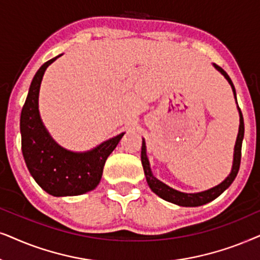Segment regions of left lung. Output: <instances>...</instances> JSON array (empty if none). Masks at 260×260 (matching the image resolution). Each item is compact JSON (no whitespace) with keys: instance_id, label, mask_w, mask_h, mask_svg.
I'll use <instances>...</instances> for the list:
<instances>
[{"instance_id":"left-lung-1","label":"left lung","mask_w":260,"mask_h":260,"mask_svg":"<svg viewBox=\"0 0 260 260\" xmlns=\"http://www.w3.org/2000/svg\"><path fill=\"white\" fill-rule=\"evenodd\" d=\"M213 67L215 68L216 70L219 71L224 78L227 79L228 83H230L231 88H232V90H233L235 102H237V92H235V88L233 85V82H232V79L230 78V76H228L227 72L224 71L222 68H220L219 65L213 64ZM237 108H238V112H239V117H240V119H239L240 123H239V132H238L237 141H235V145H234L233 165H232V170L230 172V175H228L227 177L220 183V184L213 186V188H210L208 190H205V191L192 192V193L182 192V191H178V190H176L174 188H171V186L166 185L165 183H162L161 181H159L158 178H155L153 174H152L150 161H148L147 153H146V143H145V139L143 138V146H141V164H143L145 176H146L147 184L151 188L152 191L155 193V195L161 197L162 200L168 201V202L175 203V205L181 206V207H199V206L206 205V203L210 202V201L215 200L216 197H219L221 193H222L224 190H226L228 186H230L232 183H233V181L238 175L239 168H240L241 145H243L244 132H245L244 117H243V114H241L240 108H239L238 102H237Z\"/></svg>"}]
</instances>
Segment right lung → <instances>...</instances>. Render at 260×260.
<instances>
[{
  "label": "right lung",
  "instance_id": "obj_1",
  "mask_svg": "<svg viewBox=\"0 0 260 260\" xmlns=\"http://www.w3.org/2000/svg\"><path fill=\"white\" fill-rule=\"evenodd\" d=\"M61 54L40 67L30 83L20 117L21 148L28 171L38 184L55 197L77 196L94 190L102 178L107 158L123 133L85 152L61 147L51 137L39 113V91L46 69Z\"/></svg>",
  "mask_w": 260,
  "mask_h": 260
}]
</instances>
